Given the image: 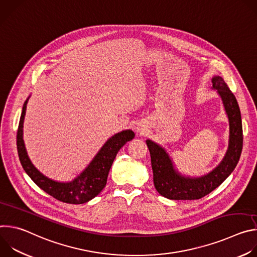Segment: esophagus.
<instances>
[{"label":"esophagus","mask_w":257,"mask_h":257,"mask_svg":"<svg viewBox=\"0 0 257 257\" xmlns=\"http://www.w3.org/2000/svg\"><path fill=\"white\" fill-rule=\"evenodd\" d=\"M135 129L137 132H139L140 134H143L145 132V127L141 124V123H138L136 126H135Z\"/></svg>","instance_id":"34e87169"}]
</instances>
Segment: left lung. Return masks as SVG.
Listing matches in <instances>:
<instances>
[{
    "instance_id": "obj_1",
    "label": "left lung",
    "mask_w": 257,
    "mask_h": 257,
    "mask_svg": "<svg viewBox=\"0 0 257 257\" xmlns=\"http://www.w3.org/2000/svg\"><path fill=\"white\" fill-rule=\"evenodd\" d=\"M212 88L221 96L229 119L230 135L228 151L219 165L207 175L190 178L175 170L167 152L152 140H146L151 153L154 183L157 191L164 197L174 200L200 199L210 193L230 176L236 168L243 146L241 113L237 99L221 76L211 79Z\"/></svg>"
}]
</instances>
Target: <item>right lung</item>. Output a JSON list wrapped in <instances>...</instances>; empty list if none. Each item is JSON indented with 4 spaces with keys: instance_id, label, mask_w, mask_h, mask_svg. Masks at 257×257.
I'll list each match as a JSON object with an SVG mask.
<instances>
[{
    "instance_id": "add662e5",
    "label": "right lung",
    "mask_w": 257,
    "mask_h": 257,
    "mask_svg": "<svg viewBox=\"0 0 257 257\" xmlns=\"http://www.w3.org/2000/svg\"><path fill=\"white\" fill-rule=\"evenodd\" d=\"M28 98L23 104L17 131V151L24 171L36 185L57 200L71 204H81L91 200L104 188L109 169L118 152L126 142L134 138V132L124 130L115 134L104 143L88 167L77 178L68 183L56 182L43 175L32 165L25 150L23 122Z\"/></svg>"
}]
</instances>
